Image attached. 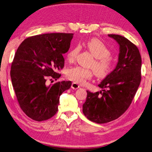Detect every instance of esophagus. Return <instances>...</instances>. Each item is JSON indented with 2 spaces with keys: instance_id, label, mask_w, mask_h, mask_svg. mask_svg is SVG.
I'll return each instance as SVG.
<instances>
[{
  "instance_id": "obj_1",
  "label": "esophagus",
  "mask_w": 152,
  "mask_h": 152,
  "mask_svg": "<svg viewBox=\"0 0 152 152\" xmlns=\"http://www.w3.org/2000/svg\"><path fill=\"white\" fill-rule=\"evenodd\" d=\"M71 87L73 89H78V88H80V86L77 83H75V82H73L72 83V86H71Z\"/></svg>"
}]
</instances>
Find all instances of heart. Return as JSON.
I'll list each match as a JSON object with an SVG mask.
<instances>
[{
	"label": "heart",
	"instance_id": "obj_1",
	"mask_svg": "<svg viewBox=\"0 0 152 152\" xmlns=\"http://www.w3.org/2000/svg\"><path fill=\"white\" fill-rule=\"evenodd\" d=\"M86 47L91 54L96 58L94 63V70L97 76L104 77L111 71L113 64L110 59L111 51L106 45L97 39H92L88 41ZM80 50V46L72 47L66 54L69 61H73ZM66 76L69 79L80 84L86 83L87 80H90L93 76L92 70L82 66H75L68 70Z\"/></svg>",
	"mask_w": 152,
	"mask_h": 152
}]
</instances>
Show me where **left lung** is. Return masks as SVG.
Instances as JSON below:
<instances>
[{"label": "left lung", "mask_w": 152, "mask_h": 152, "mask_svg": "<svg viewBox=\"0 0 152 152\" xmlns=\"http://www.w3.org/2000/svg\"><path fill=\"white\" fill-rule=\"evenodd\" d=\"M108 36L119 45L118 63L115 69L98 85L102 91H87L83 113L91 121L104 124L118 118L128 109L141 80L142 60L139 49L126 37Z\"/></svg>", "instance_id": "1"}]
</instances>
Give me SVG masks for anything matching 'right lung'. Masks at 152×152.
Listing matches in <instances>:
<instances>
[{
    "label": "right lung",
    "mask_w": 152,
    "mask_h": 152,
    "mask_svg": "<svg viewBox=\"0 0 152 152\" xmlns=\"http://www.w3.org/2000/svg\"><path fill=\"white\" fill-rule=\"evenodd\" d=\"M72 34L38 35L24 40L11 66L12 86L20 107L28 117L38 122L52 117L58 109L59 96L71 87L70 81L47 85L48 77L57 80L58 70L64 66Z\"/></svg>",
    "instance_id": "obj_1"
}]
</instances>
